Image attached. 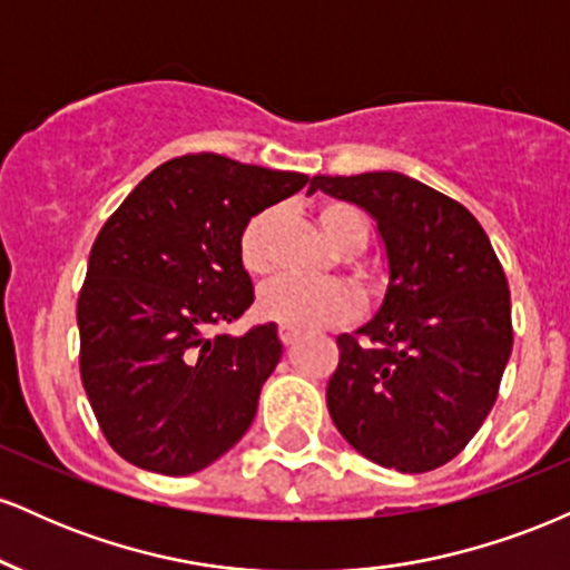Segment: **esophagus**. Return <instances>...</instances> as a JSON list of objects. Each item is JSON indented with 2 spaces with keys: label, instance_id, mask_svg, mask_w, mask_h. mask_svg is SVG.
Wrapping results in <instances>:
<instances>
[{
  "label": "esophagus",
  "instance_id": "1",
  "mask_svg": "<svg viewBox=\"0 0 570 570\" xmlns=\"http://www.w3.org/2000/svg\"><path fill=\"white\" fill-rule=\"evenodd\" d=\"M278 340H281V343H284V345H292L294 340H297V332L289 330V326H278Z\"/></svg>",
  "mask_w": 570,
  "mask_h": 570
}]
</instances>
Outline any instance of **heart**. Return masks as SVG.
Wrapping results in <instances>:
<instances>
[{
	"label": "heart",
	"instance_id": "1",
	"mask_svg": "<svg viewBox=\"0 0 570 570\" xmlns=\"http://www.w3.org/2000/svg\"><path fill=\"white\" fill-rule=\"evenodd\" d=\"M276 212L257 214L244 227L238 240L240 263L248 273H267L273 265L271 230ZM318 225L337 252L362 254L370 244V222L353 203L326 200L318 206ZM257 311L267 322L289 326L294 332H318L326 326L351 322L358 311V299L340 281H305L281 276L267 281L257 294Z\"/></svg>",
	"mask_w": 570,
	"mask_h": 570
}]
</instances>
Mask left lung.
<instances>
[{
    "instance_id": "obj_1",
    "label": "left lung",
    "mask_w": 570,
    "mask_h": 570,
    "mask_svg": "<svg viewBox=\"0 0 570 570\" xmlns=\"http://www.w3.org/2000/svg\"><path fill=\"white\" fill-rule=\"evenodd\" d=\"M316 189L370 212L389 254L383 307L337 337L332 421L385 469H440L499 396L514 340L503 267L466 206L410 176H313L307 193Z\"/></svg>"
}]
</instances>
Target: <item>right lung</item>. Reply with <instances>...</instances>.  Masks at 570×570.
I'll use <instances>...</instances> for the list:
<instances>
[{
  "label": "right lung",
  "mask_w": 570,
  "mask_h": 570,
  "mask_svg": "<svg viewBox=\"0 0 570 570\" xmlns=\"http://www.w3.org/2000/svg\"><path fill=\"white\" fill-rule=\"evenodd\" d=\"M305 174L181 155L104 222L80 297V377L109 448L134 466L193 474L233 448L281 358L276 324L214 332L254 303L238 240Z\"/></svg>",
  "instance_id": "add662e5"
}]
</instances>
